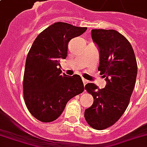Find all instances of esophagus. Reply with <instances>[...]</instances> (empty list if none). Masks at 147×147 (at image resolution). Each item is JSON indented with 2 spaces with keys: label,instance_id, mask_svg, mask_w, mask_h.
Wrapping results in <instances>:
<instances>
[{
  "label": "esophagus",
  "instance_id": "obj_1",
  "mask_svg": "<svg viewBox=\"0 0 147 147\" xmlns=\"http://www.w3.org/2000/svg\"><path fill=\"white\" fill-rule=\"evenodd\" d=\"M82 82H83L84 86H86V84H87V83H88V80H86V78H82Z\"/></svg>",
  "mask_w": 147,
  "mask_h": 147
}]
</instances>
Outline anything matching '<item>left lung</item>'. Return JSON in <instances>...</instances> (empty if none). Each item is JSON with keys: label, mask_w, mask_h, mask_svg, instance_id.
Masks as SVG:
<instances>
[{"label": "left lung", "mask_w": 147, "mask_h": 147, "mask_svg": "<svg viewBox=\"0 0 147 147\" xmlns=\"http://www.w3.org/2000/svg\"><path fill=\"white\" fill-rule=\"evenodd\" d=\"M92 38L99 50L98 70L106 78L105 88L88 83L85 89L94 102L85 110V119L93 129L113 126L126 111L135 86L137 63L132 45L115 30L93 29Z\"/></svg>", "instance_id": "1"}]
</instances>
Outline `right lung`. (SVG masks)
I'll use <instances>...</instances> for the list:
<instances>
[{
	"label": "right lung",
	"mask_w": 147,
	"mask_h": 147,
	"mask_svg": "<svg viewBox=\"0 0 147 147\" xmlns=\"http://www.w3.org/2000/svg\"><path fill=\"white\" fill-rule=\"evenodd\" d=\"M87 28L56 22L39 34L27 55L23 79L24 102L30 113L43 123L61 116L71 98L84 91L78 75L61 73L60 59H65L68 44Z\"/></svg>",
	"instance_id": "obj_1"
}]
</instances>
